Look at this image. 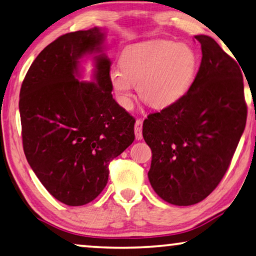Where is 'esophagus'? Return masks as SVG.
Wrapping results in <instances>:
<instances>
[{
    "label": "esophagus",
    "instance_id": "obj_1",
    "mask_svg": "<svg viewBox=\"0 0 256 256\" xmlns=\"http://www.w3.org/2000/svg\"><path fill=\"white\" fill-rule=\"evenodd\" d=\"M142 124H143V120H141V118L136 120L134 130H135V136L138 140L142 138Z\"/></svg>",
    "mask_w": 256,
    "mask_h": 256
}]
</instances>
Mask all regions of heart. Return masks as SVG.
<instances>
[{"instance_id": "obj_1", "label": "heart", "mask_w": 256, "mask_h": 256, "mask_svg": "<svg viewBox=\"0 0 256 256\" xmlns=\"http://www.w3.org/2000/svg\"><path fill=\"white\" fill-rule=\"evenodd\" d=\"M197 65V54L190 45L149 40L126 48L120 56V68H112L108 80L115 99L124 110L132 106L134 86L149 106L166 108L190 90Z\"/></svg>"}]
</instances>
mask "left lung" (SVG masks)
Segmentation results:
<instances>
[{
    "label": "left lung",
    "mask_w": 256,
    "mask_h": 256,
    "mask_svg": "<svg viewBox=\"0 0 256 256\" xmlns=\"http://www.w3.org/2000/svg\"><path fill=\"white\" fill-rule=\"evenodd\" d=\"M194 38L202 57L194 84L172 106L150 114L142 130L152 152L150 184L178 206L197 204L218 186L247 118L240 64L213 38Z\"/></svg>",
    "instance_id": "8db88e82"
}]
</instances>
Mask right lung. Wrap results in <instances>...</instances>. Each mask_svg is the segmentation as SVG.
I'll return each mask as SVG.
<instances>
[{
	"label": "right lung",
	"instance_id": "obj_1",
	"mask_svg": "<svg viewBox=\"0 0 256 256\" xmlns=\"http://www.w3.org/2000/svg\"><path fill=\"white\" fill-rule=\"evenodd\" d=\"M102 28L62 34L31 64L20 93L23 149L44 188L59 202L82 206L101 194L110 162L135 140V118L112 96ZM94 56L93 82L81 60Z\"/></svg>",
	"mask_w": 256,
	"mask_h": 256
}]
</instances>
